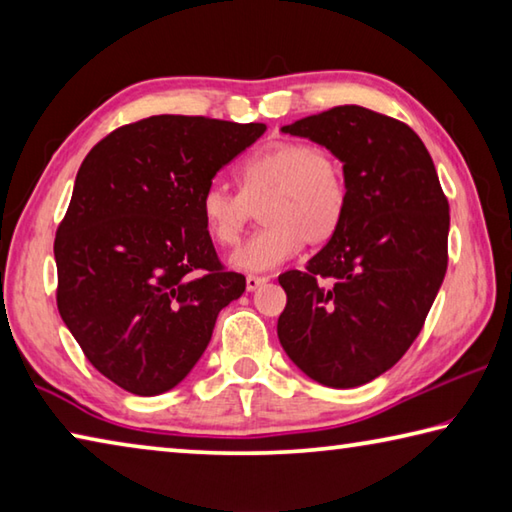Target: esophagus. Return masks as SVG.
Wrapping results in <instances>:
<instances>
[{"mask_svg":"<svg viewBox=\"0 0 512 512\" xmlns=\"http://www.w3.org/2000/svg\"><path fill=\"white\" fill-rule=\"evenodd\" d=\"M266 282H268V277H264V275H248L246 277V289L248 291H257L259 287H264Z\"/></svg>","mask_w":512,"mask_h":512,"instance_id":"esophagus-1","label":"esophagus"}]
</instances>
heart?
<instances>
[{
    "label": "heart",
    "mask_w": 512,
    "mask_h": 512,
    "mask_svg": "<svg viewBox=\"0 0 512 512\" xmlns=\"http://www.w3.org/2000/svg\"><path fill=\"white\" fill-rule=\"evenodd\" d=\"M239 194L212 183L198 201L203 228L214 244L235 246L259 208L266 225L246 239L232 264L264 273L289 262L302 244L323 246L341 228L348 207V178L341 160L327 149L280 140L257 149L237 169Z\"/></svg>",
    "instance_id": "obj_1"
}]
</instances>
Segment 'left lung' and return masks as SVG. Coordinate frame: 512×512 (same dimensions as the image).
Instances as JSON below:
<instances>
[{"label":"left lung","mask_w":512,"mask_h":512,"mask_svg":"<svg viewBox=\"0 0 512 512\" xmlns=\"http://www.w3.org/2000/svg\"><path fill=\"white\" fill-rule=\"evenodd\" d=\"M282 133L343 162L348 207L305 271L277 277L287 291L277 339L318 384H368L411 348L445 280L447 198L427 146L393 117L336 106Z\"/></svg>","instance_id":"obj_1"}]
</instances>
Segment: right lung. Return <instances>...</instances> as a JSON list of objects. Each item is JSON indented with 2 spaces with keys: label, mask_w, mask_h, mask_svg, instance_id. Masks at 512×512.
<instances>
[{
  "label": "right lung",
  "mask_w": 512,
  "mask_h": 512,
  "mask_svg": "<svg viewBox=\"0 0 512 512\" xmlns=\"http://www.w3.org/2000/svg\"><path fill=\"white\" fill-rule=\"evenodd\" d=\"M264 124L155 115L85 155L54 257L58 311L103 377L135 395L178 386L246 291L225 271L198 214L216 171Z\"/></svg>",
  "instance_id": "right-lung-1"
}]
</instances>
